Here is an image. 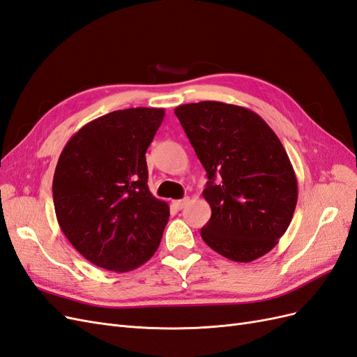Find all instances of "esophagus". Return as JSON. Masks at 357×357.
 I'll return each instance as SVG.
<instances>
[{
    "label": "esophagus",
    "instance_id": "obj_1",
    "mask_svg": "<svg viewBox=\"0 0 357 357\" xmlns=\"http://www.w3.org/2000/svg\"><path fill=\"white\" fill-rule=\"evenodd\" d=\"M189 202V198H183V199H177V201H172V205H174V207L177 208V210H181L183 207H185V205Z\"/></svg>",
    "mask_w": 357,
    "mask_h": 357
}]
</instances>
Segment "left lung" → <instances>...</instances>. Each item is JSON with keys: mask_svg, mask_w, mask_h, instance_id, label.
<instances>
[{"mask_svg": "<svg viewBox=\"0 0 357 357\" xmlns=\"http://www.w3.org/2000/svg\"><path fill=\"white\" fill-rule=\"evenodd\" d=\"M174 113L207 171L205 244L235 262L273 250L298 201L295 171L275 132L255 112L219 101L178 105Z\"/></svg>", "mask_w": 357, "mask_h": 357, "instance_id": "obj_1", "label": "left lung"}]
</instances>
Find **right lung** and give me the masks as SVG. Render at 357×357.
<instances>
[{"label":"right lung","instance_id":"obj_1","mask_svg":"<svg viewBox=\"0 0 357 357\" xmlns=\"http://www.w3.org/2000/svg\"><path fill=\"white\" fill-rule=\"evenodd\" d=\"M164 109L116 110L86 123L63 147L53 204L63 235L83 257L114 273L132 271L158 250L168 204L147 186V147Z\"/></svg>","mask_w":357,"mask_h":357}]
</instances>
